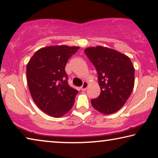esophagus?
I'll use <instances>...</instances> for the list:
<instances>
[{
	"label": "esophagus",
	"instance_id": "34e87169",
	"mask_svg": "<svg viewBox=\"0 0 158 158\" xmlns=\"http://www.w3.org/2000/svg\"><path fill=\"white\" fill-rule=\"evenodd\" d=\"M87 87H88V83L86 81H84V83H83V84H82V85L81 86V90L84 91V90H86Z\"/></svg>",
	"mask_w": 158,
	"mask_h": 158
}]
</instances>
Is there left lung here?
Instances as JSON below:
<instances>
[{
	"mask_svg": "<svg viewBox=\"0 0 158 158\" xmlns=\"http://www.w3.org/2000/svg\"><path fill=\"white\" fill-rule=\"evenodd\" d=\"M84 53L97 70L100 95L91 105L104 114H114L125 105L135 84V68L129 57L116 50L98 46Z\"/></svg>",
	"mask_w": 158,
	"mask_h": 158,
	"instance_id": "left-lung-1",
	"label": "left lung"
}]
</instances>
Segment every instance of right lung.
Wrapping results in <instances>:
<instances>
[{"mask_svg": "<svg viewBox=\"0 0 158 158\" xmlns=\"http://www.w3.org/2000/svg\"><path fill=\"white\" fill-rule=\"evenodd\" d=\"M79 47L51 46L34 53L26 68V77L33 100L50 116H63L73 107L78 90L69 86L67 62Z\"/></svg>", "mask_w": 158, "mask_h": 158, "instance_id": "1", "label": "right lung"}]
</instances>
